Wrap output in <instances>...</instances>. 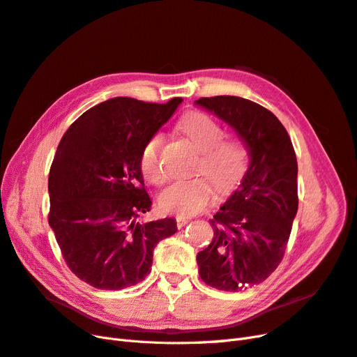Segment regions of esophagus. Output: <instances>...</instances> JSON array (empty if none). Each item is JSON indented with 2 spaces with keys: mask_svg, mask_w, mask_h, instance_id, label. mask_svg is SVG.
I'll return each instance as SVG.
<instances>
[{
  "mask_svg": "<svg viewBox=\"0 0 357 357\" xmlns=\"http://www.w3.org/2000/svg\"><path fill=\"white\" fill-rule=\"evenodd\" d=\"M176 222H177V228H183V226L188 225L189 219H188V218H185V215H177V218H176Z\"/></svg>",
  "mask_w": 357,
  "mask_h": 357,
  "instance_id": "obj_1",
  "label": "esophagus"
}]
</instances>
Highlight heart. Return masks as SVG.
Returning <instances> with one entry per match:
<instances>
[{"label": "heart", "mask_w": 357, "mask_h": 357, "mask_svg": "<svg viewBox=\"0 0 357 357\" xmlns=\"http://www.w3.org/2000/svg\"><path fill=\"white\" fill-rule=\"evenodd\" d=\"M178 129L201 152L197 172L208 176L220 193H229L240 185L248 165L247 150L241 142L223 138V129L219 122L202 112L188 113L180 121ZM162 144L164 135L153 134L146 142L139 156L143 176L155 185L165 180L160 164ZM208 179L195 177L174 181L159 195L160 210L185 218L199 213L210 204L214 193L211 179Z\"/></svg>", "instance_id": "heart-1"}]
</instances>
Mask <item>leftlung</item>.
<instances>
[{"label": "left lung", "mask_w": 357, "mask_h": 357, "mask_svg": "<svg viewBox=\"0 0 357 357\" xmlns=\"http://www.w3.org/2000/svg\"><path fill=\"white\" fill-rule=\"evenodd\" d=\"M197 105L235 129L250 162L238 186L210 220L214 236L197 255L204 283L241 291L262 283L284 256L298 211V162L286 128L250 100L220 95Z\"/></svg>", "instance_id": "1"}]
</instances>
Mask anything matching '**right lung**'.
I'll return each mask as SVG.
<instances>
[{"label": "right lung", "mask_w": 357, "mask_h": 357, "mask_svg": "<svg viewBox=\"0 0 357 357\" xmlns=\"http://www.w3.org/2000/svg\"><path fill=\"white\" fill-rule=\"evenodd\" d=\"M181 101L117 96L84 112L63 134L49 174V225L68 268L84 283L121 290L143 282L156 244L177 232L171 218H137L152 207L142 150Z\"/></svg>", "instance_id": "1"}]
</instances>
